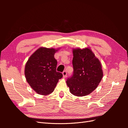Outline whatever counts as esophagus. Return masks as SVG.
Returning <instances> with one entry per match:
<instances>
[{"label": "esophagus", "mask_w": 128, "mask_h": 128, "mask_svg": "<svg viewBox=\"0 0 128 128\" xmlns=\"http://www.w3.org/2000/svg\"><path fill=\"white\" fill-rule=\"evenodd\" d=\"M62 74H63L64 77V78H65V77H67V72L66 70L64 71L63 72H62Z\"/></svg>", "instance_id": "34e87169"}]
</instances>
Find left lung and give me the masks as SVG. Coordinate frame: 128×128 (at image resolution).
I'll use <instances>...</instances> for the list:
<instances>
[{"mask_svg":"<svg viewBox=\"0 0 128 128\" xmlns=\"http://www.w3.org/2000/svg\"><path fill=\"white\" fill-rule=\"evenodd\" d=\"M72 52L73 74L66 83L72 94L86 96L97 88L102 78V64L90 48L73 49Z\"/></svg>","mask_w":128,"mask_h":128,"instance_id":"obj_1","label":"left lung"}]
</instances>
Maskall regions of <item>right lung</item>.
<instances>
[{
    "instance_id": "1",
    "label": "right lung",
    "mask_w": 128,
    "mask_h": 128,
    "mask_svg": "<svg viewBox=\"0 0 128 128\" xmlns=\"http://www.w3.org/2000/svg\"><path fill=\"white\" fill-rule=\"evenodd\" d=\"M58 50L40 48L30 56L26 64L24 74L27 82L37 94L52 93L63 76L56 72L57 61L54 54Z\"/></svg>"
}]
</instances>
